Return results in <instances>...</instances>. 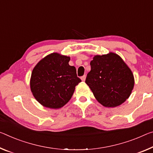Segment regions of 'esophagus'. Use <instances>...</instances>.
Returning a JSON list of instances; mask_svg holds the SVG:
<instances>
[{
  "label": "esophagus",
  "mask_w": 153,
  "mask_h": 153,
  "mask_svg": "<svg viewBox=\"0 0 153 153\" xmlns=\"http://www.w3.org/2000/svg\"><path fill=\"white\" fill-rule=\"evenodd\" d=\"M81 79H82V80L83 81V82L85 81V79H86V76H85V75H84V76H82V77H81Z\"/></svg>",
  "instance_id": "34e87169"
}]
</instances>
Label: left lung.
Returning <instances> with one entry per match:
<instances>
[{"instance_id": "8db88e82", "label": "left lung", "mask_w": 153, "mask_h": 153, "mask_svg": "<svg viewBox=\"0 0 153 153\" xmlns=\"http://www.w3.org/2000/svg\"><path fill=\"white\" fill-rule=\"evenodd\" d=\"M85 82L101 105L108 108L120 105L129 98L134 86L131 71L114 53L95 56Z\"/></svg>"}]
</instances>
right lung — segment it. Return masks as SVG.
Segmentation results:
<instances>
[{
	"label": "right lung",
	"mask_w": 153,
	"mask_h": 153,
	"mask_svg": "<svg viewBox=\"0 0 153 153\" xmlns=\"http://www.w3.org/2000/svg\"><path fill=\"white\" fill-rule=\"evenodd\" d=\"M69 57L53 53L40 60L33 69L31 91L45 107H62L71 99L75 87L81 82L76 67L69 65Z\"/></svg>",
	"instance_id": "right-lung-1"
}]
</instances>
